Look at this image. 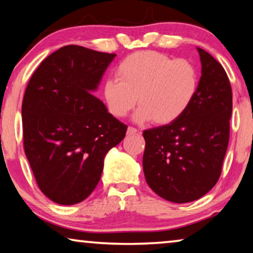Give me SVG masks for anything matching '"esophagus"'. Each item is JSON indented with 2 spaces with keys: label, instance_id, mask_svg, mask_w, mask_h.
Masks as SVG:
<instances>
[{
  "label": "esophagus",
  "instance_id": "esophagus-1",
  "mask_svg": "<svg viewBox=\"0 0 253 253\" xmlns=\"http://www.w3.org/2000/svg\"><path fill=\"white\" fill-rule=\"evenodd\" d=\"M138 130L135 129V127H133V126H129L127 127V131H126V133L129 134V135H132V134H137L138 133Z\"/></svg>",
  "mask_w": 253,
  "mask_h": 253
}]
</instances>
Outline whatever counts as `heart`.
<instances>
[{
    "mask_svg": "<svg viewBox=\"0 0 253 253\" xmlns=\"http://www.w3.org/2000/svg\"><path fill=\"white\" fill-rule=\"evenodd\" d=\"M118 79L104 84V99L114 118L126 116L137 105L135 121L153 120L159 126L176 121L192 104L199 88V73L191 61L173 60L155 50L126 57L116 68Z\"/></svg>",
    "mask_w": 253,
    "mask_h": 253,
    "instance_id": "b5f03b06",
    "label": "heart"
}]
</instances>
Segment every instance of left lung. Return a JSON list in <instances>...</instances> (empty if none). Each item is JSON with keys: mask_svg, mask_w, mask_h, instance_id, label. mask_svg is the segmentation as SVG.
Returning a JSON list of instances; mask_svg holds the SVG:
<instances>
[{"mask_svg": "<svg viewBox=\"0 0 253 253\" xmlns=\"http://www.w3.org/2000/svg\"><path fill=\"white\" fill-rule=\"evenodd\" d=\"M199 88L176 121L143 131L142 166L150 189L176 204L194 201L217 183L230 140L232 88L219 62L198 47Z\"/></svg>", "mask_w": 253, "mask_h": 253, "instance_id": "left-lung-1", "label": "left lung"}]
</instances>
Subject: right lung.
<instances>
[{
    "instance_id": "1",
    "label": "right lung",
    "mask_w": 253,
    "mask_h": 253,
    "mask_svg": "<svg viewBox=\"0 0 253 253\" xmlns=\"http://www.w3.org/2000/svg\"><path fill=\"white\" fill-rule=\"evenodd\" d=\"M116 54L63 46L42 62L22 100L23 148L41 191L59 205L86 199L127 126L91 95Z\"/></svg>"
}]
</instances>
